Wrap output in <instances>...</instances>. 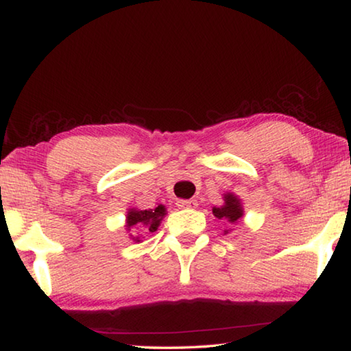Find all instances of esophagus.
<instances>
[{
  "label": "esophagus",
  "mask_w": 351,
  "mask_h": 351,
  "mask_svg": "<svg viewBox=\"0 0 351 351\" xmlns=\"http://www.w3.org/2000/svg\"><path fill=\"white\" fill-rule=\"evenodd\" d=\"M176 204L180 209H197L198 201L197 199H180Z\"/></svg>",
  "instance_id": "obj_1"
}]
</instances>
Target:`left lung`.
Instances as JSON below:
<instances>
[{
	"mask_svg": "<svg viewBox=\"0 0 351 351\" xmlns=\"http://www.w3.org/2000/svg\"><path fill=\"white\" fill-rule=\"evenodd\" d=\"M224 203L221 206H213L212 213L213 217L221 219L226 224H237L245 215V209H243L241 199L232 192L224 193ZM230 229H224V234H229Z\"/></svg>",
	"mask_w": 351,
	"mask_h": 351,
	"instance_id": "1",
	"label": "left lung"
}]
</instances>
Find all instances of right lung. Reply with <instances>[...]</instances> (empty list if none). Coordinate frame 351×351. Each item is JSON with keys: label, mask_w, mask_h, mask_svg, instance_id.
<instances>
[{"label": "right lung", "mask_w": 351, "mask_h": 351, "mask_svg": "<svg viewBox=\"0 0 351 351\" xmlns=\"http://www.w3.org/2000/svg\"><path fill=\"white\" fill-rule=\"evenodd\" d=\"M165 215H167V209H165L164 204H158V207H154V209L147 210H141L138 207H130L125 217V229L127 232H132V229L134 228H144L148 232H156ZM130 240L141 243L142 237L130 234Z\"/></svg>", "instance_id": "right-lung-1"}]
</instances>
